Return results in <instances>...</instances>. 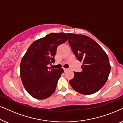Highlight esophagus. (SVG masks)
<instances>
[{"mask_svg": "<svg viewBox=\"0 0 123 123\" xmlns=\"http://www.w3.org/2000/svg\"><path fill=\"white\" fill-rule=\"evenodd\" d=\"M68 68H63V70H64V71L65 72H66V71H68Z\"/></svg>", "mask_w": 123, "mask_h": 123, "instance_id": "esophagus-1", "label": "esophagus"}]
</instances>
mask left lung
Segmentation results:
<instances>
[{
	"instance_id": "8db88e82",
	"label": "left lung",
	"mask_w": 123,
	"mask_h": 123,
	"mask_svg": "<svg viewBox=\"0 0 123 123\" xmlns=\"http://www.w3.org/2000/svg\"><path fill=\"white\" fill-rule=\"evenodd\" d=\"M68 43L77 60L82 62L81 72H74L69 83L75 91L89 95L97 92L106 83L111 66L108 55L100 45L89 37L67 34Z\"/></svg>"
}]
</instances>
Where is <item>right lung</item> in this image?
Returning a JSON list of instances; mask_svg holds the SVG:
<instances>
[{"instance_id": "obj_1", "label": "right lung", "mask_w": 123, "mask_h": 123, "mask_svg": "<svg viewBox=\"0 0 123 123\" xmlns=\"http://www.w3.org/2000/svg\"><path fill=\"white\" fill-rule=\"evenodd\" d=\"M68 39V35L62 32L49 34L34 41L22 57L20 64L21 80L32 97L44 99L55 92L63 70L49 69L48 65L55 62L57 48Z\"/></svg>"}]
</instances>
